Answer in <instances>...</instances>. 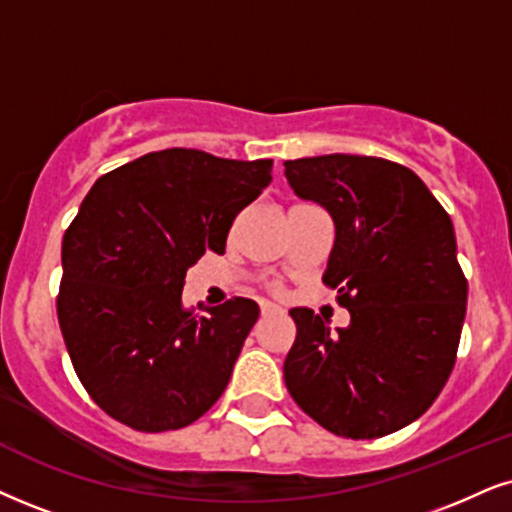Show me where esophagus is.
<instances>
[{
  "mask_svg": "<svg viewBox=\"0 0 512 512\" xmlns=\"http://www.w3.org/2000/svg\"><path fill=\"white\" fill-rule=\"evenodd\" d=\"M282 313L280 306H273V304H261V315L263 318H268V315H277Z\"/></svg>",
  "mask_w": 512,
  "mask_h": 512,
  "instance_id": "1",
  "label": "esophagus"
}]
</instances>
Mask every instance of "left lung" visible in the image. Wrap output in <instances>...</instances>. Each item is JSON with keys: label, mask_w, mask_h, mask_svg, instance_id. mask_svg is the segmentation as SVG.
Listing matches in <instances>:
<instances>
[{"label": "left lung", "mask_w": 512, "mask_h": 512, "mask_svg": "<svg viewBox=\"0 0 512 512\" xmlns=\"http://www.w3.org/2000/svg\"><path fill=\"white\" fill-rule=\"evenodd\" d=\"M285 178L330 213L323 282L351 313L332 332L311 308L289 311V394L339 437L401 430L432 406L456 363L468 282L449 213L413 170L377 156L285 161Z\"/></svg>", "instance_id": "8db88e82"}]
</instances>
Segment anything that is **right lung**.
Instances as JSON below:
<instances>
[{
    "mask_svg": "<svg viewBox=\"0 0 512 512\" xmlns=\"http://www.w3.org/2000/svg\"><path fill=\"white\" fill-rule=\"evenodd\" d=\"M270 180V159L175 147L102 175L82 199L56 313L82 387L111 418L180 430L220 399L261 311L239 296L185 311L182 287L206 249L223 254L232 220Z\"/></svg>",
    "mask_w": 512,
    "mask_h": 512,
    "instance_id": "add662e5",
    "label": "right lung"
}]
</instances>
